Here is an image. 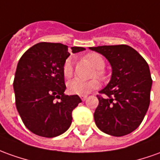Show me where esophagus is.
<instances>
[{"label":"esophagus","mask_w":160,"mask_h":160,"mask_svg":"<svg viewBox=\"0 0 160 160\" xmlns=\"http://www.w3.org/2000/svg\"><path fill=\"white\" fill-rule=\"evenodd\" d=\"M80 98H81V99H82V101H85L87 98V96H80Z\"/></svg>","instance_id":"1"}]
</instances>
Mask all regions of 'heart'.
<instances>
[{
    "mask_svg": "<svg viewBox=\"0 0 160 160\" xmlns=\"http://www.w3.org/2000/svg\"><path fill=\"white\" fill-rule=\"evenodd\" d=\"M84 59L88 61L91 65L96 69H98L97 74L102 77L103 72L100 69H103L105 66V62L103 57L98 53H89L84 57ZM62 74L64 78L69 79L73 75V65H72V60L68 58L62 66ZM99 86V82L98 80L93 79L90 81H83L81 79H74L68 82V90L70 93L75 95H81L85 96L91 93V91L96 90Z\"/></svg>",
    "mask_w": 160,
    "mask_h": 160,
    "instance_id": "obj_1",
    "label": "heart"
}]
</instances>
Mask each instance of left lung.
Here are the masks:
<instances>
[{
  "mask_svg": "<svg viewBox=\"0 0 160 160\" xmlns=\"http://www.w3.org/2000/svg\"><path fill=\"white\" fill-rule=\"evenodd\" d=\"M103 55L112 66L111 80L99 91L95 123L103 132L121 137L140 125L150 104L152 84L149 66L138 51L128 45L90 47Z\"/></svg>",
  "mask_w": 160,
  "mask_h": 160,
  "instance_id": "obj_1",
  "label": "left lung"
}]
</instances>
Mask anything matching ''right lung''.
<instances>
[{
  "label": "right lung",
  "instance_id": "right-lung-1",
  "mask_svg": "<svg viewBox=\"0 0 160 160\" xmlns=\"http://www.w3.org/2000/svg\"><path fill=\"white\" fill-rule=\"evenodd\" d=\"M84 49L71 47L74 54ZM69 55L66 45L39 42L18 62L13 83L16 109L25 126L41 137L65 132L72 122V111L82 102L78 95H64L62 66Z\"/></svg>",
  "mask_w": 160,
  "mask_h": 160
}]
</instances>
